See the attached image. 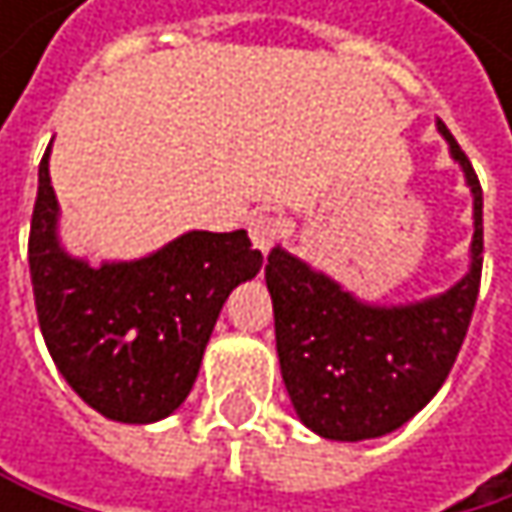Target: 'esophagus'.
Returning a JSON list of instances; mask_svg holds the SVG:
<instances>
[{"label":"esophagus","mask_w":512,"mask_h":512,"mask_svg":"<svg viewBox=\"0 0 512 512\" xmlns=\"http://www.w3.org/2000/svg\"><path fill=\"white\" fill-rule=\"evenodd\" d=\"M249 234H252V243H255L257 252H260V255H269V249L275 246L281 228H278V222L269 219V216H255V219L249 222Z\"/></svg>","instance_id":"esophagus-1"}]
</instances>
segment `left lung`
<instances>
[{
  "mask_svg": "<svg viewBox=\"0 0 512 512\" xmlns=\"http://www.w3.org/2000/svg\"><path fill=\"white\" fill-rule=\"evenodd\" d=\"M471 192L468 266L448 290L415 302H367L323 269L275 246L266 287L275 350L296 418L332 442L400 430L448 379L477 302L483 266V192L451 130L436 121Z\"/></svg>",
  "mask_w": 512,
  "mask_h": 512,
  "instance_id": "obj_1",
  "label": "left lung"
}]
</instances>
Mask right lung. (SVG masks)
<instances>
[{"instance_id": "obj_1", "label": "right lung", "mask_w": 512, "mask_h": 512, "mask_svg": "<svg viewBox=\"0 0 512 512\" xmlns=\"http://www.w3.org/2000/svg\"><path fill=\"white\" fill-rule=\"evenodd\" d=\"M50 151L38 168L29 269L38 323L64 382L103 418L156 424L189 397L231 290L263 257L246 231H186L133 260L67 252Z\"/></svg>"}]
</instances>
